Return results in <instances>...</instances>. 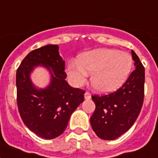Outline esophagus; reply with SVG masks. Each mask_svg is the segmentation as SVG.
Returning a JSON list of instances; mask_svg holds the SVG:
<instances>
[{
  "label": "esophagus",
  "instance_id": "1",
  "mask_svg": "<svg viewBox=\"0 0 158 158\" xmlns=\"http://www.w3.org/2000/svg\"><path fill=\"white\" fill-rule=\"evenodd\" d=\"M84 98L86 99V100H89V99L91 98V94H89V93H88V92H86L85 94H84Z\"/></svg>",
  "mask_w": 158,
  "mask_h": 158
}]
</instances>
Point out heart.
Here are the masks:
<instances>
[{"label":"heart","instance_id":"b5f03b06","mask_svg":"<svg viewBox=\"0 0 158 158\" xmlns=\"http://www.w3.org/2000/svg\"><path fill=\"white\" fill-rule=\"evenodd\" d=\"M133 60L130 54L115 49L98 48L82 53L78 62L70 60L67 74L74 86L85 83L92 73L91 83L100 94H109L120 89L130 76Z\"/></svg>","mask_w":158,"mask_h":158}]
</instances>
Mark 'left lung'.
Returning a JSON list of instances; mask_svg holds the SVG:
<instances>
[{"mask_svg":"<svg viewBox=\"0 0 158 158\" xmlns=\"http://www.w3.org/2000/svg\"><path fill=\"white\" fill-rule=\"evenodd\" d=\"M135 69L122 87L112 94L93 96L96 109L90 118L93 130L100 139L114 140L125 134L139 115L144 98V67L131 51Z\"/></svg>","mask_w":158,"mask_h":158,"instance_id":"1","label":"left lung"}]
</instances>
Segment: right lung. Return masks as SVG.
<instances>
[{
	"mask_svg": "<svg viewBox=\"0 0 158 158\" xmlns=\"http://www.w3.org/2000/svg\"><path fill=\"white\" fill-rule=\"evenodd\" d=\"M49 72L50 84L38 89L30 74L36 67ZM64 60L57 45H47L28 53L16 72L17 104L24 125L45 139L58 137L66 129L72 113L84 100L85 92L69 86L65 80Z\"/></svg>",
	"mask_w": 158,
	"mask_h": 158,
	"instance_id": "right-lung-1",
	"label": "right lung"
}]
</instances>
